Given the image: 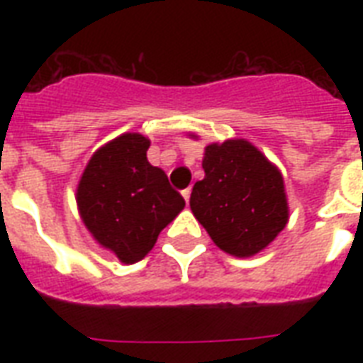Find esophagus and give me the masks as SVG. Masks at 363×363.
<instances>
[{
	"instance_id": "34e87169",
	"label": "esophagus",
	"mask_w": 363,
	"mask_h": 363,
	"mask_svg": "<svg viewBox=\"0 0 363 363\" xmlns=\"http://www.w3.org/2000/svg\"><path fill=\"white\" fill-rule=\"evenodd\" d=\"M190 194H192V188H186V190H182V198H184L186 205L190 203Z\"/></svg>"
}]
</instances>
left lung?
Listing matches in <instances>:
<instances>
[{
	"label": "left lung",
	"mask_w": 363,
	"mask_h": 363,
	"mask_svg": "<svg viewBox=\"0 0 363 363\" xmlns=\"http://www.w3.org/2000/svg\"><path fill=\"white\" fill-rule=\"evenodd\" d=\"M203 181L192 188L190 209L224 252L247 258L264 250L288 222L281 171L245 139L205 147Z\"/></svg>",
	"instance_id": "left-lung-1"
}]
</instances>
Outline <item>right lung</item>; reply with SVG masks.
Segmentation results:
<instances>
[{"instance_id":"1","label":"right lung","mask_w":363,"mask_h":363,"mask_svg":"<svg viewBox=\"0 0 363 363\" xmlns=\"http://www.w3.org/2000/svg\"><path fill=\"white\" fill-rule=\"evenodd\" d=\"M148 147L141 133H122L94 152L77 186L84 226L124 264L145 258L160 232L184 209L167 175L148 164Z\"/></svg>"}]
</instances>
